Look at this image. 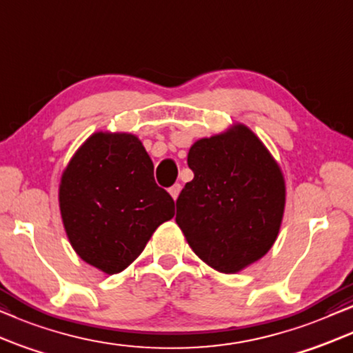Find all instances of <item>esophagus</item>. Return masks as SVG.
<instances>
[{
  "label": "esophagus",
  "instance_id": "obj_1",
  "mask_svg": "<svg viewBox=\"0 0 353 353\" xmlns=\"http://www.w3.org/2000/svg\"><path fill=\"white\" fill-rule=\"evenodd\" d=\"M181 189H182L181 184H174L171 189H169V194H171L174 200H177V196H179V194H181Z\"/></svg>",
  "mask_w": 353,
  "mask_h": 353
}]
</instances>
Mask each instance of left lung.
<instances>
[{
	"label": "left lung",
	"instance_id": "1",
	"mask_svg": "<svg viewBox=\"0 0 353 353\" xmlns=\"http://www.w3.org/2000/svg\"><path fill=\"white\" fill-rule=\"evenodd\" d=\"M194 179L176 201V223L195 255L234 274L265 256L283 223L279 164L247 125L200 139L187 157Z\"/></svg>",
	"mask_w": 353,
	"mask_h": 353
}]
</instances>
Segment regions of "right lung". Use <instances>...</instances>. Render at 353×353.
<instances>
[{"mask_svg": "<svg viewBox=\"0 0 353 353\" xmlns=\"http://www.w3.org/2000/svg\"><path fill=\"white\" fill-rule=\"evenodd\" d=\"M59 210L75 253L116 274L172 218L174 200L154 182L152 159L135 135L97 132L61 176Z\"/></svg>", "mask_w": 353, "mask_h": 353, "instance_id": "right-lung-1", "label": "right lung"}]
</instances>
